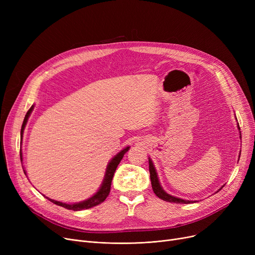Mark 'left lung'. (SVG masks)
Listing matches in <instances>:
<instances>
[{"mask_svg": "<svg viewBox=\"0 0 255 255\" xmlns=\"http://www.w3.org/2000/svg\"><path fill=\"white\" fill-rule=\"evenodd\" d=\"M239 129H240V127H239ZM149 170H150V178H151L153 191L159 198H161L162 200H165V202H168V203H176V204H192V203H194V202H192V200H186V199H182V198H179L176 196H172L163 190L161 185H160V183H159V179L157 176V171L155 169V166L150 158H149ZM222 187H224V185ZM222 187L219 190L222 189Z\"/></svg>", "mask_w": 255, "mask_h": 255, "instance_id": "left-lung-1", "label": "left lung"}]
</instances>
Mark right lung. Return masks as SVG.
I'll return each mask as SVG.
<instances>
[{"mask_svg":"<svg viewBox=\"0 0 255 255\" xmlns=\"http://www.w3.org/2000/svg\"><path fill=\"white\" fill-rule=\"evenodd\" d=\"M34 110V105L31 106V109L28 111V113H26L25 117H24V120H23V123H22V126H21V130H20V136L22 138V134H23V130H24V127L26 125V122H28V119L31 115V113L33 112ZM130 146H126L125 149H123L121 152H119L112 160L110 161V163L107 164V167H106V171H105V176H104V179H103V182L100 186L99 190L94 194L92 197L84 200V202H80V203H75V204H66V203H61V202H58V200H53L51 198H48L45 196L48 200H50L51 203H53L55 205H58L60 207H63L67 210H73V211H82V210H85V209H90V208H93L95 207L101 203H103L105 198L109 196L110 194V191H111V185H112V181H113V178H114V175H115V171L119 165V163L121 162V160H122V158L124 157L125 153L128 152ZM21 151V150H20ZM20 160H22V154L20 152ZM24 173H25V170H23Z\"/></svg>","mask_w":255,"mask_h":255,"instance_id":"obj_1","label":"right lung"}]
</instances>
